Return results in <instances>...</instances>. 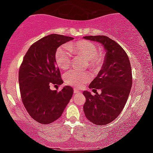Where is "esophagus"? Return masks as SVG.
<instances>
[{"instance_id": "34e87169", "label": "esophagus", "mask_w": 153, "mask_h": 153, "mask_svg": "<svg viewBox=\"0 0 153 153\" xmlns=\"http://www.w3.org/2000/svg\"><path fill=\"white\" fill-rule=\"evenodd\" d=\"M74 93H75V94H78V93H80H80H81V92H80V91H78V90H77L76 88H75V89H74Z\"/></svg>"}]
</instances>
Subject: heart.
Returning <instances> with one entry per match:
<instances>
[{
  "instance_id": "1",
  "label": "heart",
  "mask_w": 153,
  "mask_h": 153,
  "mask_svg": "<svg viewBox=\"0 0 153 153\" xmlns=\"http://www.w3.org/2000/svg\"><path fill=\"white\" fill-rule=\"evenodd\" d=\"M68 46L59 48L56 53V61L60 69L66 70L71 67L72 52L81 55L88 59L89 66L92 69L100 68L104 62L105 56L102 52L98 51L97 45L89 40H80L71 43ZM91 79L88 73H82L76 70H71L64 75L66 83L75 87H80Z\"/></svg>"
}]
</instances>
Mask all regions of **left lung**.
I'll list each match as a JSON object with an SVG mask.
<instances>
[{"label": "left lung", "mask_w": 153, "mask_h": 153, "mask_svg": "<svg viewBox=\"0 0 153 153\" xmlns=\"http://www.w3.org/2000/svg\"><path fill=\"white\" fill-rule=\"evenodd\" d=\"M83 38L103 45L105 56L102 68L89 88L101 89L102 93L92 95L84 91L85 117L97 126L113 121L126 105L131 90L132 69L128 55L118 43L105 36H85Z\"/></svg>", "instance_id": "1"}]
</instances>
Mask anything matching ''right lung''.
Segmentation results:
<instances>
[{
  "mask_svg": "<svg viewBox=\"0 0 153 153\" xmlns=\"http://www.w3.org/2000/svg\"><path fill=\"white\" fill-rule=\"evenodd\" d=\"M72 40L58 34L44 37L31 45L20 67L18 81L23 103L32 118L41 124L58 120L73 96L71 86H64L59 92L50 88L51 85L63 82L56 53L59 46Z\"/></svg>",
  "mask_w": 153,
  "mask_h": 153,
  "instance_id": "obj_1",
  "label": "right lung"
}]
</instances>
